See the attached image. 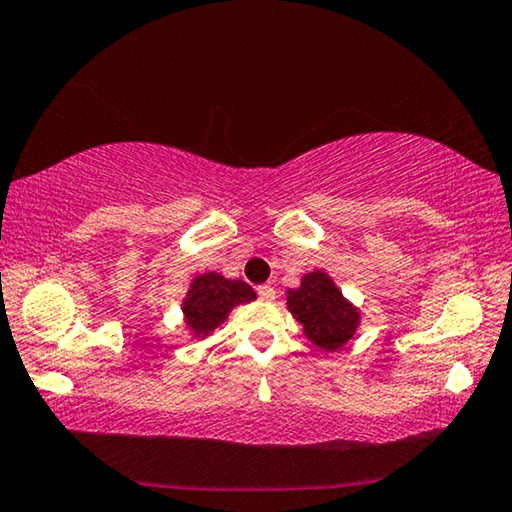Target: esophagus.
Instances as JSON below:
<instances>
[{
	"mask_svg": "<svg viewBox=\"0 0 512 512\" xmlns=\"http://www.w3.org/2000/svg\"><path fill=\"white\" fill-rule=\"evenodd\" d=\"M256 290H258V297H261V301H274L276 299V290L272 286H267V283H265V286H258Z\"/></svg>",
	"mask_w": 512,
	"mask_h": 512,
	"instance_id": "obj_1",
	"label": "esophagus"
}]
</instances>
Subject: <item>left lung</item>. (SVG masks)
Here are the masks:
<instances>
[{"mask_svg": "<svg viewBox=\"0 0 512 512\" xmlns=\"http://www.w3.org/2000/svg\"><path fill=\"white\" fill-rule=\"evenodd\" d=\"M286 306L306 338L324 351H340L354 340L363 322V311L320 267L301 276L297 288L286 290Z\"/></svg>", "mask_w": 512, "mask_h": 512, "instance_id": "1", "label": "left lung"}]
</instances>
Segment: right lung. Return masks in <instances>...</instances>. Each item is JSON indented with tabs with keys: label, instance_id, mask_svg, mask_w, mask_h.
Returning a JSON list of instances; mask_svg holds the SVG:
<instances>
[{
	"label": "right lung",
	"instance_id": "add662e5",
	"mask_svg": "<svg viewBox=\"0 0 512 512\" xmlns=\"http://www.w3.org/2000/svg\"><path fill=\"white\" fill-rule=\"evenodd\" d=\"M254 299V288L242 279H226L215 270L195 274L181 299L183 329L192 340H206L229 320L233 308Z\"/></svg>",
	"mask_w": 512,
	"mask_h": 512
}]
</instances>
